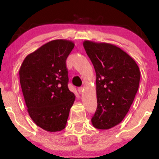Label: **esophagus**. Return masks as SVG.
I'll use <instances>...</instances> for the list:
<instances>
[{"label": "esophagus", "mask_w": 159, "mask_h": 159, "mask_svg": "<svg viewBox=\"0 0 159 159\" xmlns=\"http://www.w3.org/2000/svg\"><path fill=\"white\" fill-rule=\"evenodd\" d=\"M82 91H83V88H82V87H80V88H78V92L80 93H82Z\"/></svg>", "instance_id": "34e87169"}]
</instances>
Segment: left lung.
I'll return each instance as SVG.
<instances>
[{
    "label": "left lung",
    "instance_id": "left-lung-1",
    "mask_svg": "<svg viewBox=\"0 0 159 159\" xmlns=\"http://www.w3.org/2000/svg\"><path fill=\"white\" fill-rule=\"evenodd\" d=\"M96 73L98 107L91 121L98 129L119 125L129 111L139 88L140 71L131 56L116 45L83 43Z\"/></svg>",
    "mask_w": 159,
    "mask_h": 159
}]
</instances>
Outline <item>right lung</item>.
<instances>
[{"label":"right lung","instance_id":"right-lung-1","mask_svg":"<svg viewBox=\"0 0 159 159\" xmlns=\"http://www.w3.org/2000/svg\"><path fill=\"white\" fill-rule=\"evenodd\" d=\"M75 47L67 40L45 43L25 58L19 78L30 116L45 131H61L66 125L75 95L68 88L66 60Z\"/></svg>","mask_w":159,"mask_h":159}]
</instances>
